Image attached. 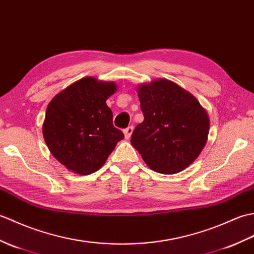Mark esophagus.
I'll list each match as a JSON object with an SVG mask.
<instances>
[{"instance_id": "obj_1", "label": "esophagus", "mask_w": 254, "mask_h": 254, "mask_svg": "<svg viewBox=\"0 0 254 254\" xmlns=\"http://www.w3.org/2000/svg\"><path fill=\"white\" fill-rule=\"evenodd\" d=\"M132 130H133L132 126H128L127 128L124 129V134H125V138H126V139H129V138H130L131 133H132Z\"/></svg>"}]
</instances>
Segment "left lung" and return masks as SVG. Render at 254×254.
Segmentation results:
<instances>
[{
	"instance_id": "8db88e82",
	"label": "left lung",
	"mask_w": 254,
	"mask_h": 254,
	"mask_svg": "<svg viewBox=\"0 0 254 254\" xmlns=\"http://www.w3.org/2000/svg\"><path fill=\"white\" fill-rule=\"evenodd\" d=\"M138 95L144 120L132 131L131 144L152 171L182 172L206 143V112L192 94L166 79L139 87Z\"/></svg>"
}]
</instances>
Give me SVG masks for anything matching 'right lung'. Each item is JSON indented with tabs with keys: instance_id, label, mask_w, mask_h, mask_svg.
<instances>
[{
	"instance_id": "obj_1",
	"label": "right lung",
	"mask_w": 254,
	"mask_h": 254,
	"mask_svg": "<svg viewBox=\"0 0 254 254\" xmlns=\"http://www.w3.org/2000/svg\"><path fill=\"white\" fill-rule=\"evenodd\" d=\"M115 90V83L87 77L49 103L43 137L51 153L68 170L80 175L94 173L124 139L123 131L113 125V113L105 102Z\"/></svg>"
}]
</instances>
